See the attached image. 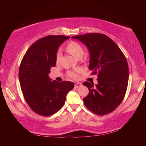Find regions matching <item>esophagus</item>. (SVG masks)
<instances>
[{"instance_id":"34e87169","label":"esophagus","mask_w":146,"mask_h":146,"mask_svg":"<svg viewBox=\"0 0 146 146\" xmlns=\"http://www.w3.org/2000/svg\"><path fill=\"white\" fill-rule=\"evenodd\" d=\"M81 86H82V83H76L75 84V87L76 88L80 87Z\"/></svg>"}]
</instances>
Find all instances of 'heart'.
I'll return each mask as SVG.
<instances>
[{
    "label": "heart",
    "instance_id": "1",
    "mask_svg": "<svg viewBox=\"0 0 146 146\" xmlns=\"http://www.w3.org/2000/svg\"><path fill=\"white\" fill-rule=\"evenodd\" d=\"M66 49L71 54H72L73 56L75 57L76 58L83 56V54H84V51H83V48L79 44L75 42H70L67 46ZM60 57L61 52L59 51L56 54V62L59 61ZM80 71V70H78L75 71H71V72L68 73V76L73 79H77L78 78V73Z\"/></svg>",
    "mask_w": 146,
    "mask_h": 146
}]
</instances>
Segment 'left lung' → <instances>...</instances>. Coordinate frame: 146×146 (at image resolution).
Wrapping results in <instances>:
<instances>
[{
	"label": "left lung",
	"mask_w": 146,
	"mask_h": 146,
	"mask_svg": "<svg viewBox=\"0 0 146 146\" xmlns=\"http://www.w3.org/2000/svg\"><path fill=\"white\" fill-rule=\"evenodd\" d=\"M87 47L89 69L98 74V84L85 82L89 94L83 98L86 108L104 115L113 111L123 100L127 88L129 67L124 54L113 41L100 33H88L72 37Z\"/></svg>",
	"instance_id": "1"
}]
</instances>
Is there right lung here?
Returning a JSON list of instances; mask_svg holds the SVG:
<instances>
[{
    "label": "right lung",
    "instance_id": "add662e5",
    "mask_svg": "<svg viewBox=\"0 0 146 146\" xmlns=\"http://www.w3.org/2000/svg\"><path fill=\"white\" fill-rule=\"evenodd\" d=\"M69 36L52 35L36 41L26 52L19 71L24 97L39 115L49 116L61 109L66 97L74 87L71 82L52 81L48 74L56 66L58 48Z\"/></svg>",
    "mask_w": 146,
    "mask_h": 146
}]
</instances>
